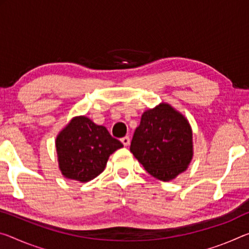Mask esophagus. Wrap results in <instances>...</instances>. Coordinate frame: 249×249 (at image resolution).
<instances>
[{
	"label": "esophagus",
	"mask_w": 249,
	"mask_h": 249,
	"mask_svg": "<svg viewBox=\"0 0 249 249\" xmlns=\"http://www.w3.org/2000/svg\"><path fill=\"white\" fill-rule=\"evenodd\" d=\"M121 142L124 144V146H128V145H129V142H131V140H129L128 136H125V137H122Z\"/></svg>",
	"instance_id": "34e87169"
}]
</instances>
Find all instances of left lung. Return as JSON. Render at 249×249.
<instances>
[{
    "mask_svg": "<svg viewBox=\"0 0 249 249\" xmlns=\"http://www.w3.org/2000/svg\"><path fill=\"white\" fill-rule=\"evenodd\" d=\"M192 136L186 118L171 105L163 103L142 115L129 149L149 174L168 181L191 163Z\"/></svg>",
    "mask_w": 249,
    "mask_h": 249,
    "instance_id": "8db88e82",
    "label": "left lung"
}]
</instances>
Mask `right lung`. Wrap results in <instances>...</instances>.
<instances>
[{
  "mask_svg": "<svg viewBox=\"0 0 249 249\" xmlns=\"http://www.w3.org/2000/svg\"><path fill=\"white\" fill-rule=\"evenodd\" d=\"M123 147L104 126L74 117L56 137L58 165L66 178L89 181L104 171L110 154Z\"/></svg>",
  "mask_w": 249,
  "mask_h": 249,
  "instance_id": "add662e5",
  "label": "right lung"
}]
</instances>
